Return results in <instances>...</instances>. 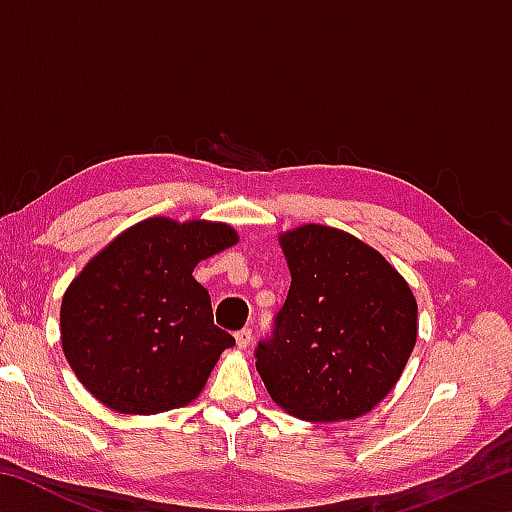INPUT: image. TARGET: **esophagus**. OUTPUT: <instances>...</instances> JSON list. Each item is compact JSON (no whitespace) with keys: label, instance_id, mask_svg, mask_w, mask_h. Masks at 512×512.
I'll use <instances>...</instances> for the list:
<instances>
[{"label":"esophagus","instance_id":"34e87169","mask_svg":"<svg viewBox=\"0 0 512 512\" xmlns=\"http://www.w3.org/2000/svg\"><path fill=\"white\" fill-rule=\"evenodd\" d=\"M235 339H237V348L246 350L248 345H250V341H253V329H250V327L239 329V332L235 334Z\"/></svg>","mask_w":512,"mask_h":512}]
</instances>
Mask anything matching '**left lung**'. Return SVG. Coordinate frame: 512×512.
Segmentation results:
<instances>
[{
    "label": "left lung",
    "instance_id": "8db88e82",
    "mask_svg": "<svg viewBox=\"0 0 512 512\" xmlns=\"http://www.w3.org/2000/svg\"><path fill=\"white\" fill-rule=\"evenodd\" d=\"M280 246L291 287L255 350L259 377L296 418H359L393 391L415 348L413 291L375 248L329 225H300Z\"/></svg>",
    "mask_w": 512,
    "mask_h": 512
}]
</instances>
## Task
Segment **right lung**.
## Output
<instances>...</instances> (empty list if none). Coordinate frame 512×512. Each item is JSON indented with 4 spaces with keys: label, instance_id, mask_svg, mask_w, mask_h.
<instances>
[{
    "label": "right lung",
    "instance_id": "obj_1",
    "mask_svg": "<svg viewBox=\"0 0 512 512\" xmlns=\"http://www.w3.org/2000/svg\"><path fill=\"white\" fill-rule=\"evenodd\" d=\"M225 223L153 216L121 232L69 284L60 305L67 363L101 404L151 415L185 406L235 339L214 325L201 259L235 246Z\"/></svg>",
    "mask_w": 512,
    "mask_h": 512
}]
</instances>
